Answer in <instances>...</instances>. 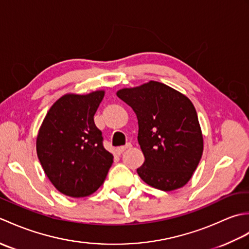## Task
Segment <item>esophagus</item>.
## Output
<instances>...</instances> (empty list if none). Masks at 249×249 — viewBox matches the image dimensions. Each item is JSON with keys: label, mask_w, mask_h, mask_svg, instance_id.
<instances>
[{"label": "esophagus", "mask_w": 249, "mask_h": 249, "mask_svg": "<svg viewBox=\"0 0 249 249\" xmlns=\"http://www.w3.org/2000/svg\"><path fill=\"white\" fill-rule=\"evenodd\" d=\"M130 147H131V143H126V144L123 145V146H119L118 149H116V152H118L119 154H122V153L125 152L126 150L130 149Z\"/></svg>", "instance_id": "34e87169"}]
</instances>
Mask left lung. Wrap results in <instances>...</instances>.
<instances>
[{"instance_id":"obj_1","label":"left lung","mask_w":249,"mask_h":249,"mask_svg":"<svg viewBox=\"0 0 249 249\" xmlns=\"http://www.w3.org/2000/svg\"><path fill=\"white\" fill-rule=\"evenodd\" d=\"M138 119L144 162L137 169L150 186L170 192L183 187L197 168L203 138L192 102L166 84L150 81L116 93Z\"/></svg>"}]
</instances>
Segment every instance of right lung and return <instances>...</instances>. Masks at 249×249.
<instances>
[{
	"instance_id": "add662e5",
	"label": "right lung",
	"mask_w": 249,
	"mask_h": 249,
	"mask_svg": "<svg viewBox=\"0 0 249 249\" xmlns=\"http://www.w3.org/2000/svg\"><path fill=\"white\" fill-rule=\"evenodd\" d=\"M104 95V91L65 95L41 124L37 156L50 182L65 196L80 198L96 192L113 162L112 154L104 147L102 130L94 123Z\"/></svg>"
}]
</instances>
